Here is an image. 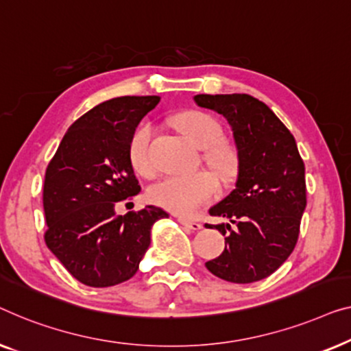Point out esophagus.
Segmentation results:
<instances>
[{
	"label": "esophagus",
	"instance_id": "34e87169",
	"mask_svg": "<svg viewBox=\"0 0 351 351\" xmlns=\"http://www.w3.org/2000/svg\"><path fill=\"white\" fill-rule=\"evenodd\" d=\"M178 221H180V223L184 226V227H187V229H191V230H200L202 226L199 221H192V219H187V218H178Z\"/></svg>",
	"mask_w": 351,
	"mask_h": 351
}]
</instances>
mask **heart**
<instances>
[{
	"label": "heart",
	"mask_w": 351,
	"mask_h": 351,
	"mask_svg": "<svg viewBox=\"0 0 351 351\" xmlns=\"http://www.w3.org/2000/svg\"><path fill=\"white\" fill-rule=\"evenodd\" d=\"M173 124L192 145L205 149L204 162L224 181H229L239 170V156L234 147L223 143V127L213 116L204 111L189 110L178 112ZM154 128L147 122L138 125L128 140L127 154L132 169L138 175L149 176L154 171L149 145ZM218 192V181L210 173L191 176H167L157 181L147 191L152 204L175 215L191 216L210 202Z\"/></svg>",
	"instance_id": "1"
}]
</instances>
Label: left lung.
I'll return each instance as SVG.
<instances>
[{
    "instance_id": "obj_1",
    "label": "left lung",
    "mask_w": 351,
    "mask_h": 351,
    "mask_svg": "<svg viewBox=\"0 0 351 351\" xmlns=\"http://www.w3.org/2000/svg\"><path fill=\"white\" fill-rule=\"evenodd\" d=\"M195 103L223 114L239 151L235 189L210 210L230 224L215 226L226 239L223 254L206 263L230 283H253L272 275L299 239L307 205L305 167L294 136L274 111L246 93L195 95ZM208 229H213L210 227Z\"/></svg>"
}]
</instances>
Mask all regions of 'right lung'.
<instances>
[{
    "mask_svg": "<svg viewBox=\"0 0 351 351\" xmlns=\"http://www.w3.org/2000/svg\"><path fill=\"white\" fill-rule=\"evenodd\" d=\"M160 97H117L79 117L63 136L44 176L47 248L77 281L119 285L136 274L151 227L169 218L157 206L116 215L141 191L128 162L132 132Z\"/></svg>",
    "mask_w": 351,
    "mask_h": 351,
    "instance_id": "add662e5",
    "label": "right lung"
}]
</instances>
